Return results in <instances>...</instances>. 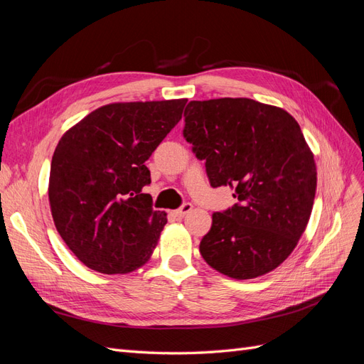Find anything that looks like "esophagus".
Here are the masks:
<instances>
[{"label":"esophagus","mask_w":364,"mask_h":364,"mask_svg":"<svg viewBox=\"0 0 364 364\" xmlns=\"http://www.w3.org/2000/svg\"><path fill=\"white\" fill-rule=\"evenodd\" d=\"M191 209H193V205L190 202H185V203H182L181 208H178V209H176V211H173V214L176 217H183V215L188 214Z\"/></svg>","instance_id":"obj_1"}]
</instances>
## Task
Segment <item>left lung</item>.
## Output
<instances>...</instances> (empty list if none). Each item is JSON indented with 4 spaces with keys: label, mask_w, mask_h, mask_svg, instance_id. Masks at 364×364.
Returning <instances> with one entry per match:
<instances>
[{
    "label": "left lung",
    "mask_w": 364,
    "mask_h": 364,
    "mask_svg": "<svg viewBox=\"0 0 364 364\" xmlns=\"http://www.w3.org/2000/svg\"><path fill=\"white\" fill-rule=\"evenodd\" d=\"M183 138L205 161L213 188L230 186L237 203L213 214L203 259L226 277H261L287 258L310 218L316 164L297 121L250 98L190 102Z\"/></svg>",
    "instance_id": "8db88e82"
}]
</instances>
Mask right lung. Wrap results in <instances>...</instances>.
Masks as SVG:
<instances>
[{
  "instance_id": "right-lung-1",
  "label": "right lung",
  "mask_w": 364,
  "mask_h": 364,
  "mask_svg": "<svg viewBox=\"0 0 364 364\" xmlns=\"http://www.w3.org/2000/svg\"><path fill=\"white\" fill-rule=\"evenodd\" d=\"M186 100L114 103L85 117L54 150V225L86 267L129 273L156 247L167 214L153 211L146 161L182 118Z\"/></svg>"
}]
</instances>
